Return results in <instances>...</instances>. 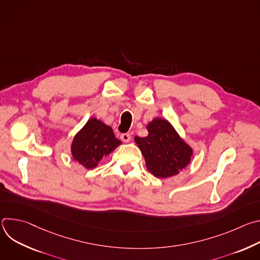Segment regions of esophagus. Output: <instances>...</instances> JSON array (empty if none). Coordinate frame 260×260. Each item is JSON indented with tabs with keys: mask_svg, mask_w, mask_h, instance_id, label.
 I'll use <instances>...</instances> for the list:
<instances>
[{
	"mask_svg": "<svg viewBox=\"0 0 260 260\" xmlns=\"http://www.w3.org/2000/svg\"><path fill=\"white\" fill-rule=\"evenodd\" d=\"M131 134L129 133H124V134H121L120 135V139L123 141V142H125V143H127V142H129L131 141Z\"/></svg>",
	"mask_w": 260,
	"mask_h": 260,
	"instance_id": "obj_1",
	"label": "esophagus"
}]
</instances>
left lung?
<instances>
[{"label":"left lung","instance_id":"left-lung-1","mask_svg":"<svg viewBox=\"0 0 260 260\" xmlns=\"http://www.w3.org/2000/svg\"><path fill=\"white\" fill-rule=\"evenodd\" d=\"M148 136L135 137L146 167L157 178L175 176L190 162L192 149L166 119H153L147 126Z\"/></svg>","mask_w":260,"mask_h":260}]
</instances>
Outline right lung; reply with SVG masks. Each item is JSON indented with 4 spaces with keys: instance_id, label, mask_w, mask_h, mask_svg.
<instances>
[{
    "instance_id": "right-lung-1",
    "label": "right lung",
    "mask_w": 260,
    "mask_h": 260,
    "mask_svg": "<svg viewBox=\"0 0 260 260\" xmlns=\"http://www.w3.org/2000/svg\"><path fill=\"white\" fill-rule=\"evenodd\" d=\"M120 143L115 138L112 128L96 118H91L74 138L72 154L74 159L90 170L95 168Z\"/></svg>"
}]
</instances>
